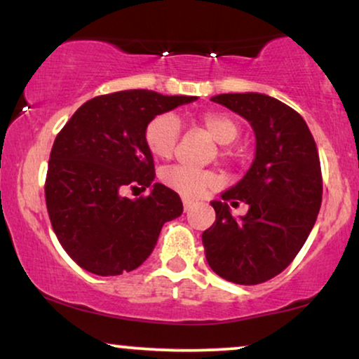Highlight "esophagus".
I'll return each mask as SVG.
<instances>
[{
	"instance_id": "34e87169",
	"label": "esophagus",
	"mask_w": 359,
	"mask_h": 359,
	"mask_svg": "<svg viewBox=\"0 0 359 359\" xmlns=\"http://www.w3.org/2000/svg\"><path fill=\"white\" fill-rule=\"evenodd\" d=\"M191 206H193V201H191V199L183 198V208H184V211H189Z\"/></svg>"
}]
</instances>
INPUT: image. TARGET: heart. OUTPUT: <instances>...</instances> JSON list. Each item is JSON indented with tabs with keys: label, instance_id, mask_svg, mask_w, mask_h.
Wrapping results in <instances>:
<instances>
[{
	"label": "heart",
	"instance_id": "b5f03b06",
	"mask_svg": "<svg viewBox=\"0 0 359 359\" xmlns=\"http://www.w3.org/2000/svg\"><path fill=\"white\" fill-rule=\"evenodd\" d=\"M196 122L206 128V132L221 143L222 156L227 161H236L239 153L226 147L234 142L241 132V125L232 115L219 110H208L199 114ZM180 140V123L175 115L160 114L153 117L145 127V145L153 156L168 160L173 156ZM161 181L170 189L184 198H199L206 189L217 188L222 183V176L216 170H198L184 165H173L163 170Z\"/></svg>",
	"mask_w": 359,
	"mask_h": 359
}]
</instances>
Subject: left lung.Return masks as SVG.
Listing matches in <instances>:
<instances>
[{
	"instance_id": "left-lung-1",
	"label": "left lung",
	"mask_w": 359,
	"mask_h": 359,
	"mask_svg": "<svg viewBox=\"0 0 359 359\" xmlns=\"http://www.w3.org/2000/svg\"><path fill=\"white\" fill-rule=\"evenodd\" d=\"M249 120L255 158L236 186L212 201L214 224L203 232L209 267L227 282L257 285L285 271L304 248L322 206L318 150L299 111L264 94H221L211 99ZM250 206L234 218L226 204Z\"/></svg>"
}]
</instances>
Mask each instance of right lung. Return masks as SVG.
I'll use <instances>...</instances> for the list:
<instances>
[{
	"label": "right lung",
	"instance_id": "1",
	"mask_svg": "<svg viewBox=\"0 0 359 359\" xmlns=\"http://www.w3.org/2000/svg\"><path fill=\"white\" fill-rule=\"evenodd\" d=\"M196 99L142 88L99 95L57 133L46 206L60 245L82 269L102 277L133 271L151 254L163 224L181 216L183 203L165 184L155 183L138 199L123 193L147 189L155 180L147 123Z\"/></svg>",
	"mask_w": 359,
	"mask_h": 359
}]
</instances>
